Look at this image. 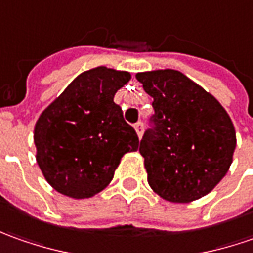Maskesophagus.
<instances>
[{
    "label": "esophagus",
    "instance_id": "1",
    "mask_svg": "<svg viewBox=\"0 0 253 253\" xmlns=\"http://www.w3.org/2000/svg\"><path fill=\"white\" fill-rule=\"evenodd\" d=\"M134 128H135V131H137V134H138V137L141 138V135H143V128H144L143 122H141V120H138V122L134 125Z\"/></svg>",
    "mask_w": 253,
    "mask_h": 253
}]
</instances>
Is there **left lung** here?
I'll return each mask as SVG.
<instances>
[{
  "mask_svg": "<svg viewBox=\"0 0 253 253\" xmlns=\"http://www.w3.org/2000/svg\"><path fill=\"white\" fill-rule=\"evenodd\" d=\"M135 78L154 99L151 128L140 143L150 186L173 203L206 196L232 162L237 137L228 113L176 70L138 73Z\"/></svg>",
  "mask_w": 253,
  "mask_h": 253,
  "instance_id": "8db88e82",
  "label": "left lung"
}]
</instances>
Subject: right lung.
Here are the masks:
<instances>
[{
	"label": "right lung",
	"mask_w": 253,
	"mask_h": 253,
	"mask_svg": "<svg viewBox=\"0 0 253 253\" xmlns=\"http://www.w3.org/2000/svg\"><path fill=\"white\" fill-rule=\"evenodd\" d=\"M127 71H85L51 102L35 126L36 161L61 195L86 199L103 190L138 137L123 119L115 93L130 81Z\"/></svg>",
	"instance_id": "1"
}]
</instances>
